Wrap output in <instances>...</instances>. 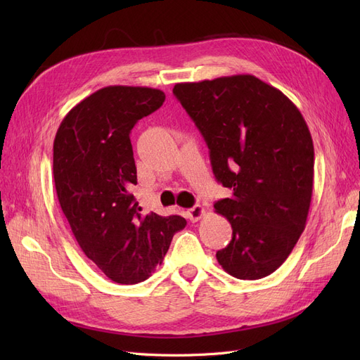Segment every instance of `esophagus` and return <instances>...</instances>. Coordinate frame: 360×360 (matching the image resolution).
Instances as JSON below:
<instances>
[{"label":"esophagus","mask_w":360,"mask_h":360,"mask_svg":"<svg viewBox=\"0 0 360 360\" xmlns=\"http://www.w3.org/2000/svg\"><path fill=\"white\" fill-rule=\"evenodd\" d=\"M204 213H205L204 207H202V205H200V204H198V205H193L192 209H189V210L186 212V214H188V219H189V221H192V222H197Z\"/></svg>","instance_id":"esophagus-1"}]
</instances>
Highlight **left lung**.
<instances>
[{"mask_svg":"<svg viewBox=\"0 0 360 360\" xmlns=\"http://www.w3.org/2000/svg\"><path fill=\"white\" fill-rule=\"evenodd\" d=\"M200 129L216 180L231 197L214 202L233 238L217 250L237 279H261L284 263L307 225L314 186V144L288 97L254 75H233L172 89Z\"/></svg>","mask_w":360,"mask_h":360,"instance_id":"8db88e82","label":"left lung"}]
</instances>
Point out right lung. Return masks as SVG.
I'll return each mask as SVG.
<instances>
[{
  "instance_id": "add662e5",
  "label": "right lung",
  "mask_w": 360,
  "mask_h": 360,
  "mask_svg": "<svg viewBox=\"0 0 360 360\" xmlns=\"http://www.w3.org/2000/svg\"><path fill=\"white\" fill-rule=\"evenodd\" d=\"M165 102L148 86L110 85L63 118L53 139V181L82 252L117 284L146 281L168 252L181 216H141L130 130Z\"/></svg>"
}]
</instances>
